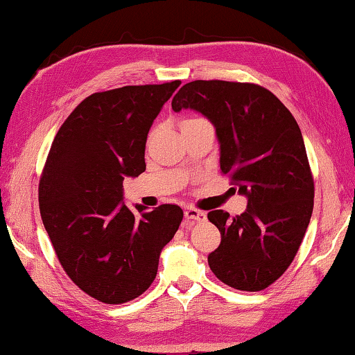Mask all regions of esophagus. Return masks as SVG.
<instances>
[{"label":"esophagus","instance_id":"obj_1","mask_svg":"<svg viewBox=\"0 0 355 355\" xmlns=\"http://www.w3.org/2000/svg\"><path fill=\"white\" fill-rule=\"evenodd\" d=\"M207 214L200 211V209H196V208H186L184 209V219L189 222V224H194V222H202L205 220Z\"/></svg>","mask_w":355,"mask_h":355}]
</instances>
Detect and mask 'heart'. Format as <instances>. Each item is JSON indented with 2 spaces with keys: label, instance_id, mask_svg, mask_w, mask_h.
<instances>
[{
  "label": "heart",
  "instance_id": "b5f03b06",
  "mask_svg": "<svg viewBox=\"0 0 355 355\" xmlns=\"http://www.w3.org/2000/svg\"><path fill=\"white\" fill-rule=\"evenodd\" d=\"M192 120H196V119H192Z\"/></svg>",
  "mask_w": 355,
  "mask_h": 355
}]
</instances>
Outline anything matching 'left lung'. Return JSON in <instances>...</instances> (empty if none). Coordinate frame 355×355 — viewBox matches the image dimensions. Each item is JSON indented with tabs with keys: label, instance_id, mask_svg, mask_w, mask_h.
<instances>
[{
	"label": "left lung",
	"instance_id": "obj_1",
	"mask_svg": "<svg viewBox=\"0 0 355 355\" xmlns=\"http://www.w3.org/2000/svg\"><path fill=\"white\" fill-rule=\"evenodd\" d=\"M172 110H194L214 125L220 172L248 197L236 218L208 213L220 232L209 268L235 290H264L296 257L313 211L315 184L297 122L272 92L252 83L191 81Z\"/></svg>",
	"mask_w": 355,
	"mask_h": 355
}]
</instances>
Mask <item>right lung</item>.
<instances>
[{"label": "right lung", "instance_id": "1", "mask_svg": "<svg viewBox=\"0 0 355 355\" xmlns=\"http://www.w3.org/2000/svg\"><path fill=\"white\" fill-rule=\"evenodd\" d=\"M182 81L95 92L65 119L39 183V207L64 271L89 296L123 304L148 290L183 219L123 203V180L146 171L148 130Z\"/></svg>", "mask_w": 355, "mask_h": 355}]
</instances>
